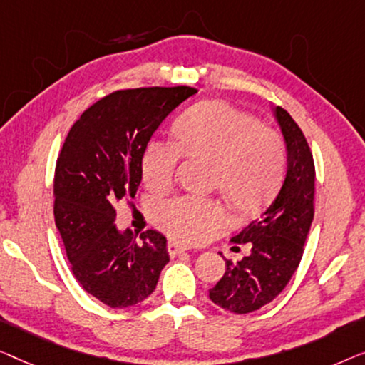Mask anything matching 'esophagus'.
<instances>
[{
	"instance_id": "34e87169",
	"label": "esophagus",
	"mask_w": 365,
	"mask_h": 365,
	"mask_svg": "<svg viewBox=\"0 0 365 365\" xmlns=\"http://www.w3.org/2000/svg\"><path fill=\"white\" fill-rule=\"evenodd\" d=\"M167 250H168V255H170V256H177L180 253H185V251H187L188 248H187V246L180 245V243H175V241H168Z\"/></svg>"
}]
</instances>
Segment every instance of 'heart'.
Returning a JSON list of instances; mask_svg holds the SVG:
<instances>
[{
	"mask_svg": "<svg viewBox=\"0 0 365 365\" xmlns=\"http://www.w3.org/2000/svg\"><path fill=\"white\" fill-rule=\"evenodd\" d=\"M172 132L175 142L150 138L142 153V178L155 192L170 187L182 155L212 160L210 183L243 212L263 203L281 182L286 165L281 137L227 102L190 107ZM153 222L172 238L202 243L227 225L228 213L218 200L177 197L155 205Z\"/></svg>",
	"mask_w": 365,
	"mask_h": 365,
	"instance_id": "b5f03b06",
	"label": "heart"
}]
</instances>
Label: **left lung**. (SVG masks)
Segmentation results:
<instances>
[{
	"label": "left lung",
	"instance_id": "8db88e82",
	"mask_svg": "<svg viewBox=\"0 0 365 365\" xmlns=\"http://www.w3.org/2000/svg\"><path fill=\"white\" fill-rule=\"evenodd\" d=\"M274 117L286 145L283 185L259 217L232 238L233 243L250 245L251 253L236 263L227 259L223 278L210 289V299L235 314L259 309L284 289L299 266L314 218L311 148L283 107H274Z\"/></svg>",
	"mask_w": 365,
	"mask_h": 365
}]
</instances>
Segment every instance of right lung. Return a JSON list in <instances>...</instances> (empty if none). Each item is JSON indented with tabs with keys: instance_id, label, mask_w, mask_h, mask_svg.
I'll return each mask as SVG.
<instances>
[{
	"instance_id": "obj_1",
	"label": "right lung",
	"mask_w": 365,
	"mask_h": 365,
	"mask_svg": "<svg viewBox=\"0 0 365 365\" xmlns=\"http://www.w3.org/2000/svg\"><path fill=\"white\" fill-rule=\"evenodd\" d=\"M193 87L117 91L84 110L56 163L54 218L76 279L109 307L135 306L152 294L170 258L167 238L117 228L115 207L133 198L142 153L153 132Z\"/></svg>"
}]
</instances>
